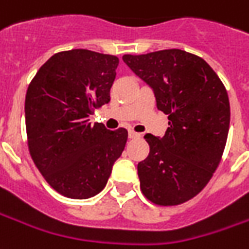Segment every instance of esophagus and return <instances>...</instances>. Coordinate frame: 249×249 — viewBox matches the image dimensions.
Wrapping results in <instances>:
<instances>
[{
  "label": "esophagus",
  "mask_w": 249,
  "mask_h": 249,
  "mask_svg": "<svg viewBox=\"0 0 249 249\" xmlns=\"http://www.w3.org/2000/svg\"><path fill=\"white\" fill-rule=\"evenodd\" d=\"M128 136H129V139H138V138H140V135H139V133H136V132H133V131L128 132Z\"/></svg>",
  "instance_id": "obj_1"
}]
</instances>
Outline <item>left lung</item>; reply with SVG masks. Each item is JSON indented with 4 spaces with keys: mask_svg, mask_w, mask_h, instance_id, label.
<instances>
[{
    "mask_svg": "<svg viewBox=\"0 0 249 249\" xmlns=\"http://www.w3.org/2000/svg\"><path fill=\"white\" fill-rule=\"evenodd\" d=\"M123 60L151 87L169 120L162 138L144 136L150 154L138 165L142 192L160 206L181 204L206 187L219 165L231 124L228 92L206 61L184 50L125 54Z\"/></svg>",
    "mask_w": 249,
    "mask_h": 249,
    "instance_id": "1",
    "label": "left lung"
}]
</instances>
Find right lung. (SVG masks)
I'll return each mask as SVG.
<instances>
[{
    "mask_svg": "<svg viewBox=\"0 0 249 249\" xmlns=\"http://www.w3.org/2000/svg\"><path fill=\"white\" fill-rule=\"evenodd\" d=\"M118 58L73 49L39 68L25 95V129L32 160L58 194L89 199L99 194L124 151L128 132L92 125L94 109L110 102Z\"/></svg>",
    "mask_w": 249,
    "mask_h": 249,
    "instance_id": "obj_1",
    "label": "right lung"
}]
</instances>
